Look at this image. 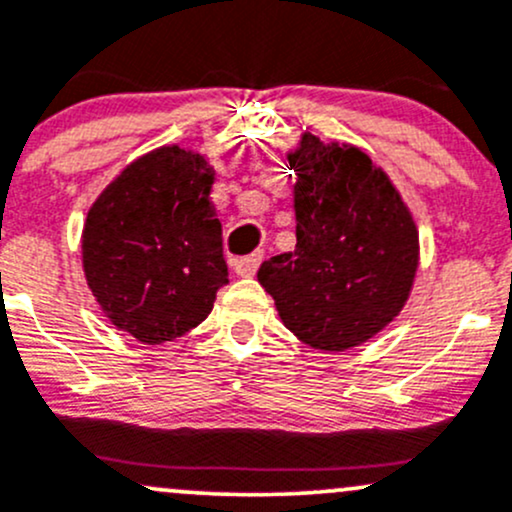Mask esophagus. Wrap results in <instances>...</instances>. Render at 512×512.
Here are the masks:
<instances>
[{"label": "esophagus", "instance_id": "esophagus-1", "mask_svg": "<svg viewBox=\"0 0 512 512\" xmlns=\"http://www.w3.org/2000/svg\"><path fill=\"white\" fill-rule=\"evenodd\" d=\"M260 262H262V252H252V255L238 257V260L233 262V269L238 277H252V274L257 272V267H260Z\"/></svg>", "mask_w": 512, "mask_h": 512}]
</instances>
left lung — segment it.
I'll return each instance as SVG.
<instances>
[{"label": "left lung", "mask_w": 512, "mask_h": 512, "mask_svg": "<svg viewBox=\"0 0 512 512\" xmlns=\"http://www.w3.org/2000/svg\"><path fill=\"white\" fill-rule=\"evenodd\" d=\"M286 160L296 172V247L262 262L257 282L301 342L350 350L384 330L411 296L420 260L413 213L355 145L303 133Z\"/></svg>", "instance_id": "obj_1"}]
</instances>
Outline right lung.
<instances>
[{
    "label": "right lung",
    "mask_w": 512,
    "mask_h": 512,
    "mask_svg": "<svg viewBox=\"0 0 512 512\" xmlns=\"http://www.w3.org/2000/svg\"><path fill=\"white\" fill-rule=\"evenodd\" d=\"M216 172L179 145L145 153L97 196L82 230V267L111 325L145 345L182 338L228 284Z\"/></svg>",
    "instance_id": "right-lung-1"
}]
</instances>
